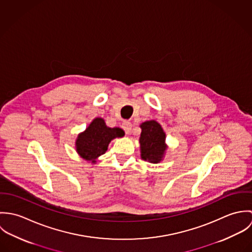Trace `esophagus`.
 Instances as JSON below:
<instances>
[{
  "instance_id": "esophagus-1",
  "label": "esophagus",
  "mask_w": 252,
  "mask_h": 252,
  "mask_svg": "<svg viewBox=\"0 0 252 252\" xmlns=\"http://www.w3.org/2000/svg\"><path fill=\"white\" fill-rule=\"evenodd\" d=\"M122 128L124 129L126 134H130L131 130H132V123L129 122V121H124L122 123Z\"/></svg>"
}]
</instances>
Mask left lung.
Masks as SVG:
<instances>
[{
    "instance_id": "8db88e82",
    "label": "left lung",
    "mask_w": 252,
    "mask_h": 252,
    "mask_svg": "<svg viewBox=\"0 0 252 252\" xmlns=\"http://www.w3.org/2000/svg\"><path fill=\"white\" fill-rule=\"evenodd\" d=\"M142 129L140 137L141 158L149 163H160L168 149L166 134L162 126L156 120H148L140 125Z\"/></svg>"
}]
</instances>
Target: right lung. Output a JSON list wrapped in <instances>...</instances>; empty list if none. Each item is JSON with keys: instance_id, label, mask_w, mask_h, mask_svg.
Masks as SVG:
<instances>
[{"instance_id": "obj_1", "label": "right lung", "mask_w": 252, "mask_h": 252, "mask_svg": "<svg viewBox=\"0 0 252 252\" xmlns=\"http://www.w3.org/2000/svg\"><path fill=\"white\" fill-rule=\"evenodd\" d=\"M124 135L125 132L121 128L108 127L104 118L96 117L83 132L77 135L74 143L75 150L82 159L95 164L97 159L106 153L109 143Z\"/></svg>"}]
</instances>
